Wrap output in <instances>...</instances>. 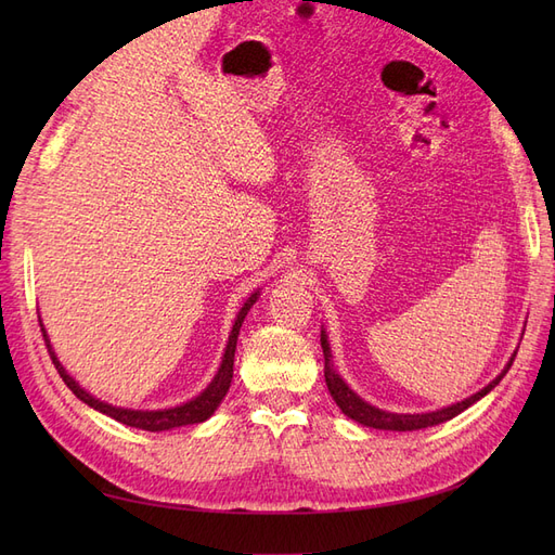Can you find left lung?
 <instances>
[{
  "mask_svg": "<svg viewBox=\"0 0 555 555\" xmlns=\"http://www.w3.org/2000/svg\"><path fill=\"white\" fill-rule=\"evenodd\" d=\"M322 349H324V377H326V386H328V391L335 400V405H338L349 418H354V422H359L363 426H371V428H379V430H422V428H430V426L449 422V418L459 416L463 410H467L469 405H475L479 398H483L491 389H495V384L507 375V371L512 367V361L516 357V354L512 357V361L507 363L505 371H502L489 386H483L479 393L456 402V405L438 410V412H428V414H393V412H384V410L367 405V402L361 400L354 391H351L349 386L343 382V377L333 371L331 349H328L324 331H322Z\"/></svg>",
  "mask_w": 555,
  "mask_h": 555,
  "instance_id": "left-lung-1",
  "label": "left lung"
}]
</instances>
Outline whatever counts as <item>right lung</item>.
I'll return each mask as SVG.
<instances>
[{"label": "right lung", "instance_id": "obj_1", "mask_svg": "<svg viewBox=\"0 0 555 555\" xmlns=\"http://www.w3.org/2000/svg\"><path fill=\"white\" fill-rule=\"evenodd\" d=\"M257 300V294H251L247 304L241 308L238 317H236V324H233V331L229 335V345H227V351H224V359H222V365L220 371H217L215 379L210 382L208 389L196 396L194 400L184 402V405L180 408H171V410H159V412H141V410H122V408H113L108 405V402H102L92 398L88 391H82L78 382L66 375V371L62 367V363L57 361L53 347H50V340L48 335L43 331V324H41V333H43V340H46V347H48V354L50 359H53L55 367L60 377L64 379V384L69 386V389L76 393V398H80L82 402H88L90 408L104 412L108 416H113L115 422H120L125 426H131V428H141V430H150V433H159V430H169V428H178V426H190V424H201L206 422V418L217 410V405H220L222 398L227 396L229 386H231V377H233V354H236V343H238V331L243 326V319L247 314V310L255 306Z\"/></svg>", "mask_w": 555, "mask_h": 555}]
</instances>
